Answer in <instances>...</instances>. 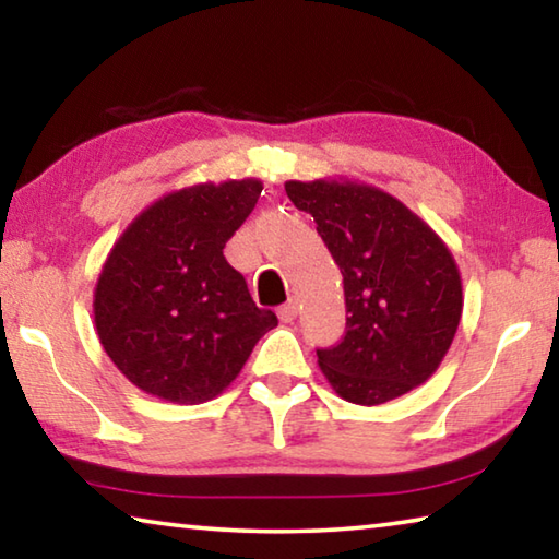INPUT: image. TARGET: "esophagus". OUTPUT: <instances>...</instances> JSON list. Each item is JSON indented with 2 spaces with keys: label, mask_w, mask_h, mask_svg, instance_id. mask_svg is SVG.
Returning a JSON list of instances; mask_svg holds the SVG:
<instances>
[{
  "label": "esophagus",
  "mask_w": 559,
  "mask_h": 559,
  "mask_svg": "<svg viewBox=\"0 0 559 559\" xmlns=\"http://www.w3.org/2000/svg\"><path fill=\"white\" fill-rule=\"evenodd\" d=\"M298 316V300L290 298L288 302H283V306L278 308V318L283 320V323H290V320H296Z\"/></svg>",
  "instance_id": "obj_1"
}]
</instances>
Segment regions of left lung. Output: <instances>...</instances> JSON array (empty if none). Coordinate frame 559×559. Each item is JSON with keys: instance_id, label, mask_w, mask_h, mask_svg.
Instances as JSON below:
<instances>
[{"instance_id": "obj_1", "label": "left lung", "mask_w": 559, "mask_h": 559, "mask_svg": "<svg viewBox=\"0 0 559 559\" xmlns=\"http://www.w3.org/2000/svg\"><path fill=\"white\" fill-rule=\"evenodd\" d=\"M288 200L313 214L343 273L347 330L318 349L343 400H396L439 370L459 330L461 273L449 246L396 197L353 179L286 182Z\"/></svg>"}]
</instances>
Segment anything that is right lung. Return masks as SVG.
<instances>
[{
	"instance_id": "1",
	"label": "right lung",
	"mask_w": 559,
	"mask_h": 559,
	"mask_svg": "<svg viewBox=\"0 0 559 559\" xmlns=\"http://www.w3.org/2000/svg\"><path fill=\"white\" fill-rule=\"evenodd\" d=\"M261 189L253 177L175 189L140 212L110 249L93 318L103 349L138 390L173 404L210 402L278 325L224 259Z\"/></svg>"
}]
</instances>
